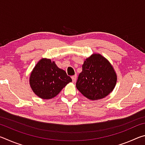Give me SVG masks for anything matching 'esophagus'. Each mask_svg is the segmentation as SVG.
Wrapping results in <instances>:
<instances>
[{"label": "esophagus", "instance_id": "obj_1", "mask_svg": "<svg viewBox=\"0 0 145 145\" xmlns=\"http://www.w3.org/2000/svg\"><path fill=\"white\" fill-rule=\"evenodd\" d=\"M72 78L73 82H75L76 81V80H77V75H73L72 77Z\"/></svg>", "mask_w": 145, "mask_h": 145}]
</instances>
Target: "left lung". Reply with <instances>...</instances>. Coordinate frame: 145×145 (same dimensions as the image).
Here are the masks:
<instances>
[{"label": "left lung", "mask_w": 145, "mask_h": 145, "mask_svg": "<svg viewBox=\"0 0 145 145\" xmlns=\"http://www.w3.org/2000/svg\"><path fill=\"white\" fill-rule=\"evenodd\" d=\"M116 80V73L109 61L95 54L84 61L76 87L84 96L95 100L109 95L115 87Z\"/></svg>", "instance_id": "left-lung-1"}]
</instances>
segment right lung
<instances>
[{"label": "right lung", "instance_id": "right-lung-1", "mask_svg": "<svg viewBox=\"0 0 145 145\" xmlns=\"http://www.w3.org/2000/svg\"><path fill=\"white\" fill-rule=\"evenodd\" d=\"M72 80L65 70L59 68L50 59H42L36 64L30 77V85L34 93L43 99L58 95Z\"/></svg>", "mask_w": 145, "mask_h": 145}]
</instances>
